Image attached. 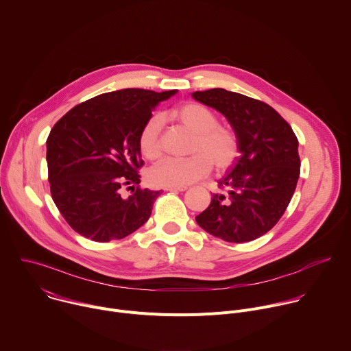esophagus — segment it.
<instances>
[{"instance_id":"1","label":"esophagus","mask_w":351,"mask_h":351,"mask_svg":"<svg viewBox=\"0 0 351 351\" xmlns=\"http://www.w3.org/2000/svg\"><path fill=\"white\" fill-rule=\"evenodd\" d=\"M187 187L182 186V187H165L167 191H184Z\"/></svg>"}]
</instances>
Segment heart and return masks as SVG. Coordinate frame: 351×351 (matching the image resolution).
I'll list each match as a JSON object with an SVG mask.
<instances>
[{"label": "heart", "mask_w": 351, "mask_h": 351, "mask_svg": "<svg viewBox=\"0 0 351 351\" xmlns=\"http://www.w3.org/2000/svg\"><path fill=\"white\" fill-rule=\"evenodd\" d=\"M173 118L195 133L189 158H164L152 171L148 179L154 186L182 187L206 176L211 165L217 171L228 169L237 158L239 140L236 133L218 125L217 115L203 104L186 103L172 112ZM162 118H149L138 137L141 153L148 160H157L161 154Z\"/></svg>", "instance_id": "heart-1"}]
</instances>
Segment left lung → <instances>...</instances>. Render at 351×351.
I'll return each instance as SVG.
<instances>
[{
    "instance_id": "8db88e82",
    "label": "left lung",
    "mask_w": 351,
    "mask_h": 351,
    "mask_svg": "<svg viewBox=\"0 0 351 351\" xmlns=\"http://www.w3.org/2000/svg\"><path fill=\"white\" fill-rule=\"evenodd\" d=\"M195 101L221 112L239 140L232 171L218 184L195 222L229 243L252 241L271 230L286 211L300 176L298 141L290 125L268 104L247 95L211 88L194 91Z\"/></svg>"
}]
</instances>
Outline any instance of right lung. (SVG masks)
I'll return each mask as SVG.
<instances>
[{
    "label": "right lung",
    "instance_id": "1",
    "mask_svg": "<svg viewBox=\"0 0 351 351\" xmlns=\"http://www.w3.org/2000/svg\"><path fill=\"white\" fill-rule=\"evenodd\" d=\"M178 90L122 88L93 97L65 114L47 138L48 182L57 208L79 234L99 243L143 226L162 190L140 183L138 137L153 110Z\"/></svg>",
    "mask_w": 351,
    "mask_h": 351
}]
</instances>
